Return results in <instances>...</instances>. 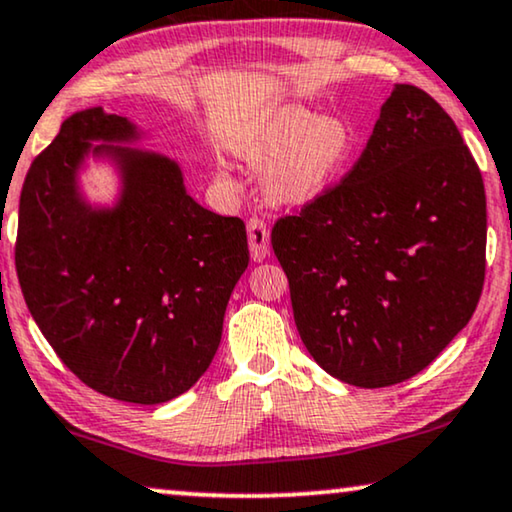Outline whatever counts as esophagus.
Instances as JSON below:
<instances>
[{"mask_svg": "<svg viewBox=\"0 0 512 512\" xmlns=\"http://www.w3.org/2000/svg\"><path fill=\"white\" fill-rule=\"evenodd\" d=\"M248 243H250V255H253L255 262H262V259L269 255V227L262 218L248 220Z\"/></svg>", "mask_w": 512, "mask_h": 512, "instance_id": "34e87169", "label": "esophagus"}]
</instances>
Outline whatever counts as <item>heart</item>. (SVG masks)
I'll use <instances>...</instances> for the list:
<instances>
[{"mask_svg": "<svg viewBox=\"0 0 512 512\" xmlns=\"http://www.w3.org/2000/svg\"><path fill=\"white\" fill-rule=\"evenodd\" d=\"M352 150V132L341 118L292 106L262 122L241 143L250 164H266L264 185L273 199L306 201L325 190Z\"/></svg>", "mask_w": 512, "mask_h": 512, "instance_id": "heart-1", "label": "heart"}]
</instances>
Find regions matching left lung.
Masks as SVG:
<instances>
[{"mask_svg":"<svg viewBox=\"0 0 512 512\" xmlns=\"http://www.w3.org/2000/svg\"><path fill=\"white\" fill-rule=\"evenodd\" d=\"M271 246L315 362L355 387L403 383L478 306L482 174L441 104L397 85L352 169L278 218Z\"/></svg>","mask_w":512,"mask_h":512,"instance_id":"obj_1","label":"left lung"}]
</instances>
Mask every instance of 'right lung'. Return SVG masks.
I'll use <instances>...</instances> for the list:
<instances>
[{"mask_svg":"<svg viewBox=\"0 0 512 512\" xmlns=\"http://www.w3.org/2000/svg\"><path fill=\"white\" fill-rule=\"evenodd\" d=\"M115 113L62 122L34 157L20 192L16 269L25 304L50 348L99 394L164 403L190 390L220 345L222 318L248 266L241 218L199 206L167 157L120 146L125 192L113 211L78 199L88 141H132Z\"/></svg>","mask_w":512,"mask_h":512,"instance_id":"right-lung-1","label":"right lung"}]
</instances>
